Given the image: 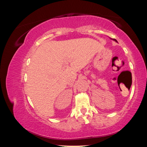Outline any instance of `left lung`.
<instances>
[{
  "label": "left lung",
  "instance_id": "1",
  "mask_svg": "<svg viewBox=\"0 0 147 147\" xmlns=\"http://www.w3.org/2000/svg\"><path fill=\"white\" fill-rule=\"evenodd\" d=\"M112 40H114V41H115V42H117V40H116V39H114V38H112Z\"/></svg>",
  "mask_w": 147,
  "mask_h": 147
}]
</instances>
